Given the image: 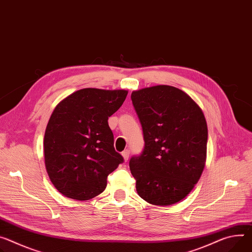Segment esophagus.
<instances>
[{
    "instance_id": "esophagus-1",
    "label": "esophagus",
    "mask_w": 252,
    "mask_h": 252,
    "mask_svg": "<svg viewBox=\"0 0 252 252\" xmlns=\"http://www.w3.org/2000/svg\"><path fill=\"white\" fill-rule=\"evenodd\" d=\"M122 155H123V158H124V159H125V162H126L127 159H128V157H129V151H128V150L124 151V152L122 153Z\"/></svg>"
}]
</instances>
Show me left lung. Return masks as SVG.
Here are the masks:
<instances>
[{
    "label": "left lung",
    "mask_w": 252,
    "mask_h": 252,
    "mask_svg": "<svg viewBox=\"0 0 252 252\" xmlns=\"http://www.w3.org/2000/svg\"><path fill=\"white\" fill-rule=\"evenodd\" d=\"M131 100L145 140L143 154L129 161L136 192L152 205L180 202L193 190L206 164L204 113L185 91L170 85L134 90Z\"/></svg>",
    "instance_id": "obj_1"
}]
</instances>
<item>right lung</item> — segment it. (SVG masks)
<instances>
[{
    "instance_id": "obj_1",
    "label": "right lung",
    "mask_w": 252,
    "mask_h": 252,
    "mask_svg": "<svg viewBox=\"0 0 252 252\" xmlns=\"http://www.w3.org/2000/svg\"><path fill=\"white\" fill-rule=\"evenodd\" d=\"M127 90L83 88L54 108L44 135L45 167L54 187L77 201L102 193L107 176L124 162L113 148L108 118Z\"/></svg>"
}]
</instances>
